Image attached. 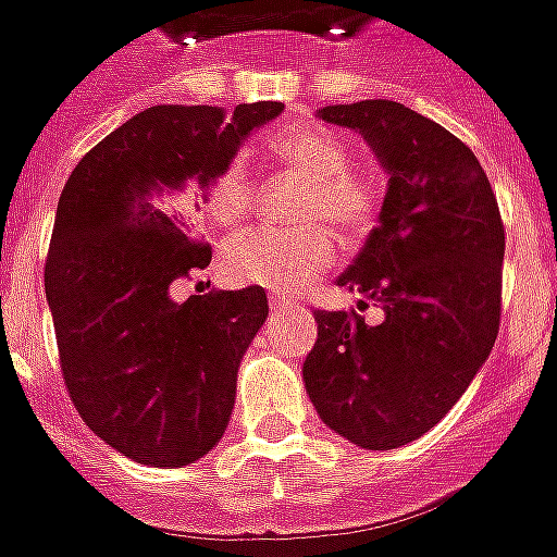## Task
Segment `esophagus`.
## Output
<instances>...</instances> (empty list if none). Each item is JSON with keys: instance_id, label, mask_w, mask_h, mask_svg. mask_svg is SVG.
Segmentation results:
<instances>
[{"instance_id": "34e87169", "label": "esophagus", "mask_w": 557, "mask_h": 557, "mask_svg": "<svg viewBox=\"0 0 557 557\" xmlns=\"http://www.w3.org/2000/svg\"><path fill=\"white\" fill-rule=\"evenodd\" d=\"M268 307H271V313H283V310L292 307V298H286V295H268Z\"/></svg>"}]
</instances>
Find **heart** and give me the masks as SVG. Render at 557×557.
Segmentation results:
<instances>
[{
  "label": "heart",
  "mask_w": 557,
  "mask_h": 557,
  "mask_svg": "<svg viewBox=\"0 0 557 557\" xmlns=\"http://www.w3.org/2000/svg\"><path fill=\"white\" fill-rule=\"evenodd\" d=\"M268 154L283 170L307 178L298 218L301 226H250L223 244V271L244 286L295 292L325 271L334 259V238L325 223L343 235H361L373 226L379 187L367 172L351 166V146L319 125L280 131L268 139ZM202 208L214 223L232 226L250 211L256 178L244 158H230L199 184Z\"/></svg>",
  "instance_id": "b5f03b06"
}]
</instances>
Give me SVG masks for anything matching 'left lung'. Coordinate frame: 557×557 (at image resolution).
Masks as SVG:
<instances>
[{"label":"left lung","mask_w":557,"mask_h":557,"mask_svg":"<svg viewBox=\"0 0 557 557\" xmlns=\"http://www.w3.org/2000/svg\"><path fill=\"white\" fill-rule=\"evenodd\" d=\"M331 125L355 127L391 172L379 226L337 280L382 304L315 310L319 339L304 382L319 418L367 450L430 432L466 394L502 325L504 220L474 151L397 101L334 103Z\"/></svg>","instance_id":"obj_1"}]
</instances>
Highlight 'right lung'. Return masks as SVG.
Segmentation results:
<instances>
[{
  "instance_id": "1",
  "label": "right lung",
  "mask_w": 557,
  "mask_h": 557,
  "mask_svg": "<svg viewBox=\"0 0 557 557\" xmlns=\"http://www.w3.org/2000/svg\"><path fill=\"white\" fill-rule=\"evenodd\" d=\"M280 110L148 107L91 148L59 196L44 289L62 379L86 426L134 462L182 468L226 432L268 298L262 286L172 298L211 265L175 190L206 182Z\"/></svg>"
}]
</instances>
